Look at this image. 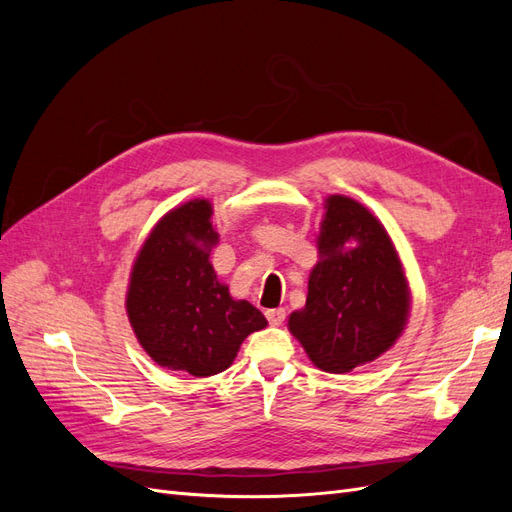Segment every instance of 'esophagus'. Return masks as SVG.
Returning a JSON list of instances; mask_svg holds the SVG:
<instances>
[{
	"label": "esophagus",
	"instance_id": "1",
	"mask_svg": "<svg viewBox=\"0 0 512 512\" xmlns=\"http://www.w3.org/2000/svg\"><path fill=\"white\" fill-rule=\"evenodd\" d=\"M269 324H273V327H280V324L286 320V309L284 307H275V309H267L265 312Z\"/></svg>",
	"mask_w": 512,
	"mask_h": 512
}]
</instances>
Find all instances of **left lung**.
Returning a JSON list of instances; mask_svg holds the SVG:
<instances>
[{
  "mask_svg": "<svg viewBox=\"0 0 512 512\" xmlns=\"http://www.w3.org/2000/svg\"><path fill=\"white\" fill-rule=\"evenodd\" d=\"M318 254L305 307L290 314L288 329L318 369L346 374L395 344L410 290L389 232L348 196L324 200Z\"/></svg>",
  "mask_w": 512,
  "mask_h": 512,
  "instance_id": "left-lung-1",
  "label": "left lung"
}]
</instances>
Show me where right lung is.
<instances>
[{
    "instance_id": "obj_1",
    "label": "right lung",
    "mask_w": 512,
    "mask_h": 512,
    "mask_svg": "<svg viewBox=\"0 0 512 512\" xmlns=\"http://www.w3.org/2000/svg\"><path fill=\"white\" fill-rule=\"evenodd\" d=\"M211 213L205 198L168 211L134 260L126 297L138 344L158 365L196 378L228 369L243 339L267 327L260 309L232 299L211 267L220 239Z\"/></svg>"
}]
</instances>
